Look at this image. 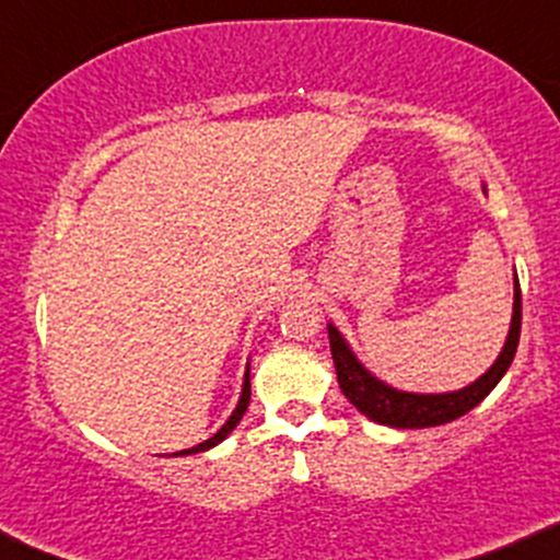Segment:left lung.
<instances>
[{
	"label": "left lung",
	"mask_w": 560,
	"mask_h": 560,
	"mask_svg": "<svg viewBox=\"0 0 560 560\" xmlns=\"http://www.w3.org/2000/svg\"><path fill=\"white\" fill-rule=\"evenodd\" d=\"M521 284H517L515 276V306H512V325L510 336H506L504 349H501L499 360L479 376L477 382H471L468 387L455 389V393H404V389H395L385 385V382L376 380L371 371L363 369L354 352L349 349V343L343 341L341 332L332 325H327V338H330V352L332 363H336L338 374V387L347 395L349 404H354V409L363 411L369 420L380 422V425L389 428H433L444 425V422H453L457 417H463L466 411H471L474 406L482 404L490 395V389L501 382V376L506 374V369L512 365L517 352V341H521Z\"/></svg>",
	"instance_id": "obj_1"
}]
</instances>
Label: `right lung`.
Instances as JSON below:
<instances>
[{
  "mask_svg": "<svg viewBox=\"0 0 560 560\" xmlns=\"http://www.w3.org/2000/svg\"><path fill=\"white\" fill-rule=\"evenodd\" d=\"M248 398H252V385H248V369H246V376H244V389H241V400H238V406H235L233 415H230V420L224 422V425L219 428V431L213 433L211 439H206V442H202V444H197V447H189V450H180V453H173V455H195V453H206V450L217 447L219 442H224V439H228L230 433H233V428L238 425V422H241V417H244V411H246V406H248Z\"/></svg>",
  "mask_w": 560,
  "mask_h": 560,
  "instance_id": "right-lung-1",
  "label": "right lung"
}]
</instances>
